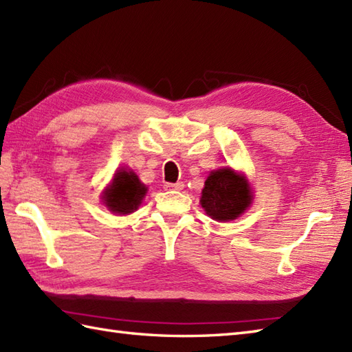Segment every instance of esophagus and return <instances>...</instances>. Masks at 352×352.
Masks as SVG:
<instances>
[{
	"label": "esophagus",
	"mask_w": 352,
	"mask_h": 352,
	"mask_svg": "<svg viewBox=\"0 0 352 352\" xmlns=\"http://www.w3.org/2000/svg\"><path fill=\"white\" fill-rule=\"evenodd\" d=\"M183 182H178V183H166L163 186V189L168 190V192H174V190H183Z\"/></svg>",
	"instance_id": "obj_1"
}]
</instances>
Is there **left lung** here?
<instances>
[{
    "label": "left lung",
    "mask_w": 352,
    "mask_h": 352,
    "mask_svg": "<svg viewBox=\"0 0 352 352\" xmlns=\"http://www.w3.org/2000/svg\"><path fill=\"white\" fill-rule=\"evenodd\" d=\"M248 179L232 168L211 170L201 193V206L217 222H230L241 216L252 204Z\"/></svg>",
    "instance_id": "1"
}]
</instances>
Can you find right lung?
Wrapping results in <instances>:
<instances>
[{
  "label": "right lung",
  "mask_w": 352,
  "mask_h": 352,
  "mask_svg": "<svg viewBox=\"0 0 352 352\" xmlns=\"http://www.w3.org/2000/svg\"><path fill=\"white\" fill-rule=\"evenodd\" d=\"M146 193L145 184L133 170L121 168L113 174L112 183L103 192V204L109 211L120 216L130 214L142 204Z\"/></svg>",
  "instance_id": "obj_1"
}]
</instances>
